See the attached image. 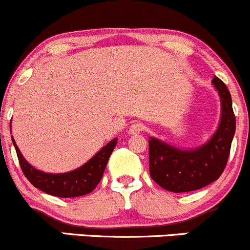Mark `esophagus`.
I'll return each mask as SVG.
<instances>
[{"label":"esophagus","mask_w":250,"mask_h":250,"mask_svg":"<svg viewBox=\"0 0 250 250\" xmlns=\"http://www.w3.org/2000/svg\"><path fill=\"white\" fill-rule=\"evenodd\" d=\"M144 130H146V125L142 124V123H139V122H137V123H133V124L130 126V128H128V132H130L131 135H139V133L144 132Z\"/></svg>","instance_id":"34e87169"}]
</instances>
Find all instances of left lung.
<instances>
[{"instance_id": "8db88e82", "label": "left lung", "mask_w": 250, "mask_h": 250, "mask_svg": "<svg viewBox=\"0 0 250 250\" xmlns=\"http://www.w3.org/2000/svg\"><path fill=\"white\" fill-rule=\"evenodd\" d=\"M222 101L218 130L205 146L195 150H179L158 139L149 141V170L162 188L174 193L192 192L216 181L224 171L235 135L236 119L231 95L225 83L212 80Z\"/></svg>"}]
</instances>
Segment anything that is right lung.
Here are the masks:
<instances>
[{
  "label": "right lung",
  "instance_id": "add662e5",
  "mask_svg": "<svg viewBox=\"0 0 250 250\" xmlns=\"http://www.w3.org/2000/svg\"><path fill=\"white\" fill-rule=\"evenodd\" d=\"M12 141L20 167L28 181L42 192L60 198L81 197L92 192L101 181L108 158L117 146V139H113L79 169L64 174H49L32 167L21 155L14 139Z\"/></svg>",
  "mask_w": 250,
  "mask_h": 250
}]
</instances>
